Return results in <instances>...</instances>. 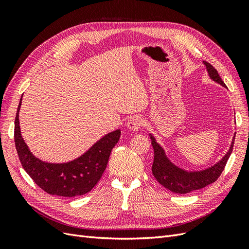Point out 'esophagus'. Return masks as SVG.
I'll return each mask as SVG.
<instances>
[{
	"mask_svg": "<svg viewBox=\"0 0 249 249\" xmlns=\"http://www.w3.org/2000/svg\"><path fill=\"white\" fill-rule=\"evenodd\" d=\"M142 124H143L142 119L139 116H134L129 119V122L126 124V126L131 132H137L138 130H140Z\"/></svg>",
	"mask_w": 249,
	"mask_h": 249,
	"instance_id": "34e87169",
	"label": "esophagus"
}]
</instances>
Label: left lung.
<instances>
[{"label":"left lung","mask_w":249,"mask_h":249,"mask_svg":"<svg viewBox=\"0 0 249 249\" xmlns=\"http://www.w3.org/2000/svg\"><path fill=\"white\" fill-rule=\"evenodd\" d=\"M203 64L206 65L211 79L217 82L218 84L227 87L224 82L221 80L219 73H218V71L212 65L206 61H203ZM149 136L150 139H152V145L155 152L154 163L152 166L154 177L166 189L170 190L173 193L178 194L189 193L191 191L201 189V188L214 183L220 177L225 165H227V162L232 152L233 141H235V136H233L229 152L214 166H211L201 171H186L176 166L168 159L167 156L165 155L164 149L156 141L153 135L149 134Z\"/></svg>","instance_id":"obj_1"}]
</instances>
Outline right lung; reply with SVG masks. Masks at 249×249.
<instances>
[{"label":"right lung","mask_w":249,"mask_h":249,"mask_svg":"<svg viewBox=\"0 0 249 249\" xmlns=\"http://www.w3.org/2000/svg\"><path fill=\"white\" fill-rule=\"evenodd\" d=\"M14 123V142L22 167L43 191L58 196L73 197L86 194L97 184L107 167L111 150L120 138V130L105 135L85 154L67 163H48L30 152L21 137L18 112Z\"/></svg>","instance_id":"1"}]
</instances>
